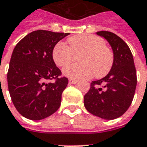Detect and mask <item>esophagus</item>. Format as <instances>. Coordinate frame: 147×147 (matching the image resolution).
<instances>
[{
    "mask_svg": "<svg viewBox=\"0 0 147 147\" xmlns=\"http://www.w3.org/2000/svg\"><path fill=\"white\" fill-rule=\"evenodd\" d=\"M69 84H75L78 83V81L77 80H74V79H69Z\"/></svg>",
    "mask_w": 147,
    "mask_h": 147,
    "instance_id": "esophagus-1",
    "label": "esophagus"
}]
</instances>
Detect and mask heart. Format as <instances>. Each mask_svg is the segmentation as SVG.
Segmentation results:
<instances>
[{
    "mask_svg": "<svg viewBox=\"0 0 147 147\" xmlns=\"http://www.w3.org/2000/svg\"><path fill=\"white\" fill-rule=\"evenodd\" d=\"M69 47L59 42L52 51L55 63L59 67L73 63L78 58L79 64L69 65L63 70V75L70 79H88L95 75L102 78L112 69L114 61L113 51L106 46L100 37L93 34H79L67 40Z\"/></svg>",
    "mask_w": 147,
    "mask_h": 147,
    "instance_id": "b5f03b06",
    "label": "heart"
}]
</instances>
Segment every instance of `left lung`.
Wrapping results in <instances>:
<instances>
[{
	"mask_svg": "<svg viewBox=\"0 0 147 147\" xmlns=\"http://www.w3.org/2000/svg\"><path fill=\"white\" fill-rule=\"evenodd\" d=\"M96 34L109 42L114 61L105 78L91 83L84 97V104L93 115L113 120L122 116L132 102L137 84L136 69L131 51L121 37L109 31Z\"/></svg>",
	"mask_w": 147,
	"mask_h": 147,
	"instance_id": "8db88e82",
	"label": "left lung"
}]
</instances>
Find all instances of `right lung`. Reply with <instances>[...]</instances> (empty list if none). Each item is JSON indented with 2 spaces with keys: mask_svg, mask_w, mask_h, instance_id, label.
Listing matches in <instances>:
<instances>
[{
  "mask_svg": "<svg viewBox=\"0 0 147 147\" xmlns=\"http://www.w3.org/2000/svg\"><path fill=\"white\" fill-rule=\"evenodd\" d=\"M69 33L33 31L16 45L7 71V85L11 101L22 116L42 120L59 108L62 93L68 79L55 66L52 51ZM55 80L54 82L49 80Z\"/></svg>",
  "mask_w": 147,
  "mask_h": 147,
  "instance_id": "obj_1",
  "label": "right lung"
}]
</instances>
